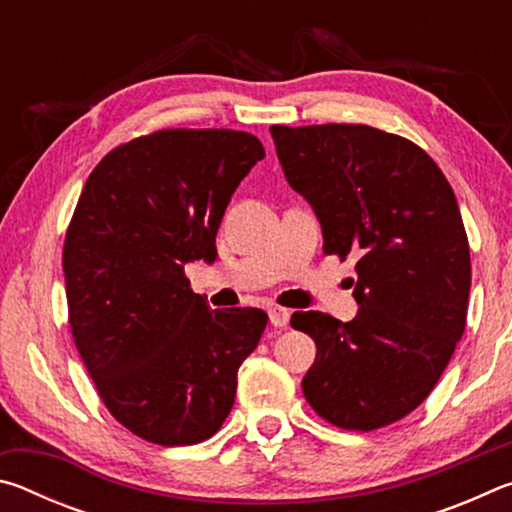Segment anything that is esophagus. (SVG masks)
<instances>
[{"label": "esophagus", "mask_w": 512, "mask_h": 512, "mask_svg": "<svg viewBox=\"0 0 512 512\" xmlns=\"http://www.w3.org/2000/svg\"><path fill=\"white\" fill-rule=\"evenodd\" d=\"M268 318H271V325L273 327H287L289 325V318H291V311L284 309V307H268Z\"/></svg>", "instance_id": "1"}]
</instances>
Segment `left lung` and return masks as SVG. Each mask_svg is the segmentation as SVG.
Here are the masks:
<instances>
[{"label": "left lung", "mask_w": 512, "mask_h": 512, "mask_svg": "<svg viewBox=\"0 0 512 512\" xmlns=\"http://www.w3.org/2000/svg\"><path fill=\"white\" fill-rule=\"evenodd\" d=\"M271 135L325 253L359 259L350 323L320 311L291 318L316 343L302 393L336 427L379 429L424 402L463 336L472 266L456 196L420 146L377 128L271 126Z\"/></svg>", "instance_id": "1"}]
</instances>
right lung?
Segmentation results:
<instances>
[{
  "instance_id": "add662e5",
  "label": "right lung",
  "mask_w": 512,
  "mask_h": 512,
  "mask_svg": "<svg viewBox=\"0 0 512 512\" xmlns=\"http://www.w3.org/2000/svg\"><path fill=\"white\" fill-rule=\"evenodd\" d=\"M262 158L250 133L176 128L117 146L83 187L63 248L69 325L103 404L149 443L214 436L264 334L262 309H210L185 277L214 259L225 207Z\"/></svg>"
}]
</instances>
